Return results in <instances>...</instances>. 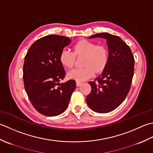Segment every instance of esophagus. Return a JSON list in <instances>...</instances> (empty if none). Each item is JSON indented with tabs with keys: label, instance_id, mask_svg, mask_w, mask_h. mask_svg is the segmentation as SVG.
<instances>
[{
	"label": "esophagus",
	"instance_id": "obj_1",
	"mask_svg": "<svg viewBox=\"0 0 153 153\" xmlns=\"http://www.w3.org/2000/svg\"><path fill=\"white\" fill-rule=\"evenodd\" d=\"M76 86H79L81 85V84H82V82H79V81H76Z\"/></svg>",
	"mask_w": 153,
	"mask_h": 153
}]
</instances>
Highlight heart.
<instances>
[{"mask_svg":"<svg viewBox=\"0 0 153 153\" xmlns=\"http://www.w3.org/2000/svg\"><path fill=\"white\" fill-rule=\"evenodd\" d=\"M74 53L68 49L61 51L59 60L66 68L73 67L75 55L85 56L82 68H75L67 73L68 79L82 82L94 76L96 73H100L106 67L108 61V51L105 46L97 45L96 43L82 39L73 47Z\"/></svg>","mask_w":153,"mask_h":153,"instance_id":"obj_1","label":"heart"}]
</instances>
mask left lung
<instances>
[{"label": "left lung", "mask_w": 153, "mask_h": 153, "mask_svg": "<svg viewBox=\"0 0 153 153\" xmlns=\"http://www.w3.org/2000/svg\"><path fill=\"white\" fill-rule=\"evenodd\" d=\"M96 37L106 39L108 61L100 75L88 82L92 90L86 100L92 110L108 113L119 106L128 94L135 60L129 47L120 37L105 32L88 38Z\"/></svg>", "instance_id": "1"}]
</instances>
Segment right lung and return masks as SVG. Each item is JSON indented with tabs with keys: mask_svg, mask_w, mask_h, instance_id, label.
<instances>
[{
	"mask_svg": "<svg viewBox=\"0 0 153 153\" xmlns=\"http://www.w3.org/2000/svg\"><path fill=\"white\" fill-rule=\"evenodd\" d=\"M71 43L67 37L50 35L37 39L24 58V88L36 110L46 116H56L66 110L76 88V82L63 80L65 71L59 60L65 47Z\"/></svg>",
	"mask_w": 153,
	"mask_h": 153,
	"instance_id": "1",
	"label": "right lung"
}]
</instances>
